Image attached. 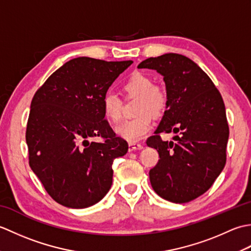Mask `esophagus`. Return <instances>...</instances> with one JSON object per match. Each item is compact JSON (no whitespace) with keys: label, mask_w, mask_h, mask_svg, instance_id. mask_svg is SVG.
<instances>
[{"label":"esophagus","mask_w":251,"mask_h":251,"mask_svg":"<svg viewBox=\"0 0 251 251\" xmlns=\"http://www.w3.org/2000/svg\"><path fill=\"white\" fill-rule=\"evenodd\" d=\"M141 149H143V147H142V145H140V143L129 142V145H128V151L129 152L136 151V150H141Z\"/></svg>","instance_id":"esophagus-1"}]
</instances>
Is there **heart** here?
<instances>
[{
    "instance_id": "obj_1",
    "label": "heart",
    "mask_w": 251,
    "mask_h": 251,
    "mask_svg": "<svg viewBox=\"0 0 251 251\" xmlns=\"http://www.w3.org/2000/svg\"><path fill=\"white\" fill-rule=\"evenodd\" d=\"M127 98H138L135 119L125 122L116 128V132L128 142H137L146 137L153 127V116H161L168 104V94L161 85L153 84L145 73L135 72L122 85ZM102 110L106 119L119 123L123 117V101L113 93L104 95Z\"/></svg>"
}]
</instances>
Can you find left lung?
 Instances as JSON below:
<instances>
[{
  "label": "left lung",
  "instance_id": "1",
  "mask_svg": "<svg viewBox=\"0 0 251 251\" xmlns=\"http://www.w3.org/2000/svg\"><path fill=\"white\" fill-rule=\"evenodd\" d=\"M164 76L167 110L155 135L147 140L159 159L149 176L153 190L164 200L188 202L202 195L225 168L228 124L222 96L210 77L179 54L148 58L138 66ZM161 132L177 133L163 142Z\"/></svg>",
  "mask_w": 251,
  "mask_h": 251
}]
</instances>
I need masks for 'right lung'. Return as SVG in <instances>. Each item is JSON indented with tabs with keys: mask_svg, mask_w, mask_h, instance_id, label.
Wrapping results in <instances>:
<instances>
[{
	"mask_svg": "<svg viewBox=\"0 0 251 251\" xmlns=\"http://www.w3.org/2000/svg\"><path fill=\"white\" fill-rule=\"evenodd\" d=\"M131 63L74 58L33 96L25 130L29 165L62 206H93L111 188L112 163L125 155L128 145L104 120L102 99ZM94 136L104 141L90 142Z\"/></svg>",
	"mask_w": 251,
	"mask_h": 251,
	"instance_id": "right-lung-1",
	"label": "right lung"
}]
</instances>
